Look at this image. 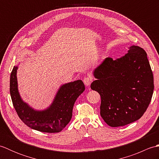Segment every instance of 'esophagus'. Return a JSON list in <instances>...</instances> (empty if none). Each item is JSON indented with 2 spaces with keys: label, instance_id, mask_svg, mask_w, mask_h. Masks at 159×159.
Wrapping results in <instances>:
<instances>
[{
  "label": "esophagus",
  "instance_id": "obj_1",
  "mask_svg": "<svg viewBox=\"0 0 159 159\" xmlns=\"http://www.w3.org/2000/svg\"><path fill=\"white\" fill-rule=\"evenodd\" d=\"M92 82V77L86 76V77L84 78L83 83L86 86H89Z\"/></svg>",
  "mask_w": 159,
  "mask_h": 159
}]
</instances>
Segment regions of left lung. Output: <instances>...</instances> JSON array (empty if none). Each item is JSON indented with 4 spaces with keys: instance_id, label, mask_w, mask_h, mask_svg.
<instances>
[{
    "instance_id": "left-lung-1",
    "label": "left lung",
    "mask_w": 159,
    "mask_h": 159,
    "mask_svg": "<svg viewBox=\"0 0 159 159\" xmlns=\"http://www.w3.org/2000/svg\"><path fill=\"white\" fill-rule=\"evenodd\" d=\"M91 84L101 97L100 116L111 127L134 122L146 112L152 97L154 78L146 51L132 46L124 56L107 57L93 70Z\"/></svg>"
}]
</instances>
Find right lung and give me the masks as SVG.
Listing matches in <instances>:
<instances>
[{"label": "right lung", "mask_w": 159, "mask_h": 159, "mask_svg": "<svg viewBox=\"0 0 159 159\" xmlns=\"http://www.w3.org/2000/svg\"><path fill=\"white\" fill-rule=\"evenodd\" d=\"M18 66L13 67L10 76V94L19 117L26 126L43 133H59L70 122L75 101L85 89L81 80L63 84L57 91L52 104L44 110H35L24 102L17 80Z\"/></svg>", "instance_id": "add662e5"}]
</instances>
